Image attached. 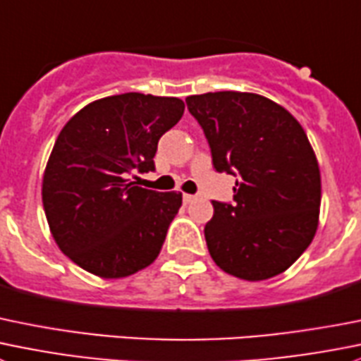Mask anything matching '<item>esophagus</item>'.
I'll list each match as a JSON object with an SVG mask.
<instances>
[{
    "label": "esophagus",
    "instance_id": "obj_1",
    "mask_svg": "<svg viewBox=\"0 0 361 361\" xmlns=\"http://www.w3.org/2000/svg\"><path fill=\"white\" fill-rule=\"evenodd\" d=\"M194 199H195V195H192V194H183V201L187 202V204H188V202L194 201Z\"/></svg>",
    "mask_w": 361,
    "mask_h": 361
}]
</instances>
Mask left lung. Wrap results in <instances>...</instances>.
<instances>
[{"instance_id": "obj_1", "label": "left lung", "mask_w": 361, "mask_h": 361, "mask_svg": "<svg viewBox=\"0 0 361 361\" xmlns=\"http://www.w3.org/2000/svg\"><path fill=\"white\" fill-rule=\"evenodd\" d=\"M212 149L213 167L238 176L234 202L213 201L204 238L233 277L282 274L310 245L319 224L321 173L302 125L266 97L216 92L187 97Z\"/></svg>"}]
</instances>
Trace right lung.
Here are the masks:
<instances>
[{"mask_svg":"<svg viewBox=\"0 0 361 361\" xmlns=\"http://www.w3.org/2000/svg\"><path fill=\"white\" fill-rule=\"evenodd\" d=\"M183 100L123 93L87 104L59 132L42 202L59 250L102 279L137 274L160 254L181 192L132 181L155 169L159 139L181 120Z\"/></svg>","mask_w":361,"mask_h":361,"instance_id":"right-lung-1","label":"right lung"}]
</instances>
